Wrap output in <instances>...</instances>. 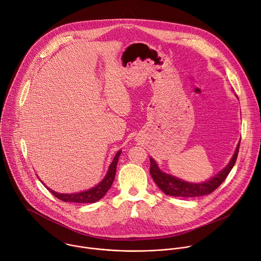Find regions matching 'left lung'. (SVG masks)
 I'll list each match as a JSON object with an SVG mask.
<instances>
[{
	"mask_svg": "<svg viewBox=\"0 0 261 261\" xmlns=\"http://www.w3.org/2000/svg\"><path fill=\"white\" fill-rule=\"evenodd\" d=\"M240 150V142L237 146V150L234 152V155L232 156L229 164L223 169L221 172H219L216 176L211 178L207 181L201 182V184H193L184 181L177 177H174L170 174L162 172L154 159H150L151 161V167H150V173L157 184L158 187L167 195L175 196V197H198L211 194L214 192L219 186L225 180L227 175L229 174L230 170L232 169L233 165L236 164L238 154Z\"/></svg>",
	"mask_w": 261,
	"mask_h": 261,
	"instance_id": "left-lung-1",
	"label": "left lung"
}]
</instances>
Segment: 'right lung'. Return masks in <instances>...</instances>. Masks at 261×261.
<instances>
[{
  "label": "right lung",
  "mask_w": 261,
  "mask_h": 261,
  "mask_svg": "<svg viewBox=\"0 0 261 261\" xmlns=\"http://www.w3.org/2000/svg\"><path fill=\"white\" fill-rule=\"evenodd\" d=\"M120 155H121V151H119L116 154L115 159L109 165V169H108L105 177L103 178V180L99 185H97L96 187H94L93 189H90L89 191L75 193V194H61V193L53 191L51 189H49L47 187L46 188L54 196H56L57 198H59L60 200L65 201V202H74V203L96 202V201L100 200L106 194V192L111 187V185H113V181H114L115 176H116L117 164H118V160H119Z\"/></svg>",
  "instance_id": "obj_1"
}]
</instances>
